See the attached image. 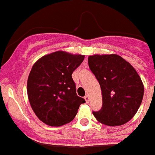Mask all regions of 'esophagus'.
<instances>
[{"label":"esophagus","instance_id":"obj_1","mask_svg":"<svg viewBox=\"0 0 155 155\" xmlns=\"http://www.w3.org/2000/svg\"><path fill=\"white\" fill-rule=\"evenodd\" d=\"M85 100L86 103H89V101H90V98H89V95H85Z\"/></svg>","mask_w":155,"mask_h":155}]
</instances>
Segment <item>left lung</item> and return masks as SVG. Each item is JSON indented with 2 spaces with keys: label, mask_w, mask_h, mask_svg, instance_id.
Instances as JSON below:
<instances>
[{
  "label": "left lung",
  "mask_w": 155,
  "mask_h": 155,
  "mask_svg": "<svg viewBox=\"0 0 155 155\" xmlns=\"http://www.w3.org/2000/svg\"><path fill=\"white\" fill-rule=\"evenodd\" d=\"M88 62L101 85L103 100L101 108L93 111V116L108 126L128 122L143 97V85L136 70L117 54L89 56Z\"/></svg>",
  "instance_id": "left-lung-1"
}]
</instances>
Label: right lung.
Listing matches in <instances>:
<instances>
[{
  "label": "right lung",
  "mask_w": 155,
  "mask_h": 155,
  "mask_svg": "<svg viewBox=\"0 0 155 155\" xmlns=\"http://www.w3.org/2000/svg\"><path fill=\"white\" fill-rule=\"evenodd\" d=\"M84 55L56 51L39 59L28 79V96L37 117L50 126H61L74 120L85 103L77 95L73 72Z\"/></svg>",
  "instance_id": "1"
}]
</instances>
